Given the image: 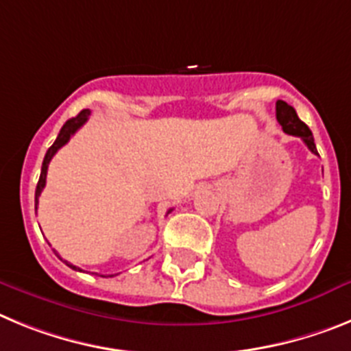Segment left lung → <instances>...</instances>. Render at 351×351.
<instances>
[{"label": "left lung", "mask_w": 351, "mask_h": 351, "mask_svg": "<svg viewBox=\"0 0 351 351\" xmlns=\"http://www.w3.org/2000/svg\"><path fill=\"white\" fill-rule=\"evenodd\" d=\"M276 117H277V121H279V125H281L282 130H285L286 134L300 138L304 143H306V146L313 152V154L318 155V150H316V145H315V138H313V132H311L309 127H307V125L297 117V111H295L289 104H286L285 100H277Z\"/></svg>", "instance_id": "8db88e82"}]
</instances>
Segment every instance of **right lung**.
Masks as SVG:
<instances>
[{
    "label": "right lung",
    "mask_w": 351,
    "mask_h": 351,
    "mask_svg": "<svg viewBox=\"0 0 351 351\" xmlns=\"http://www.w3.org/2000/svg\"><path fill=\"white\" fill-rule=\"evenodd\" d=\"M88 117H90V109H83V111L79 112L77 117L66 120L65 125L62 127V130H60V134H58L56 141L53 143V146H51V148L47 150V154H45L44 162H42L40 178H38V184H36V191H35V212H36V206H38V197H40L42 191H44V187H45V176H47V167H49V162H51V158H53L54 154H56V152L60 150L62 146H65L66 143H69V139L72 138V136H74V134L77 132V130L81 129L84 123H86ZM169 212H171V210H169ZM169 212H167V213H169ZM54 252H56V251H54ZM60 260H62V258H60ZM65 263L69 265L72 270H79V272H81V268L75 267V265L69 263V261H65Z\"/></svg>",
    "instance_id": "obj_1"
}]
</instances>
